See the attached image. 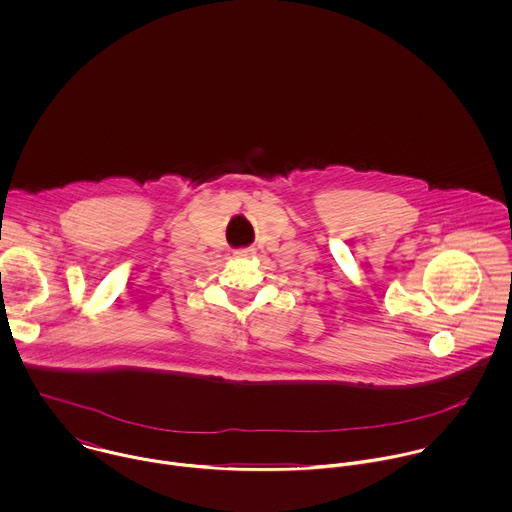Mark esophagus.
Listing matches in <instances>:
<instances>
[{
  "mask_svg": "<svg viewBox=\"0 0 512 512\" xmlns=\"http://www.w3.org/2000/svg\"><path fill=\"white\" fill-rule=\"evenodd\" d=\"M236 254H238V256H244V258H250V256L254 254V250H252V248H242V250H238Z\"/></svg>",
  "mask_w": 512,
  "mask_h": 512,
  "instance_id": "34e87169",
  "label": "esophagus"
}]
</instances>
